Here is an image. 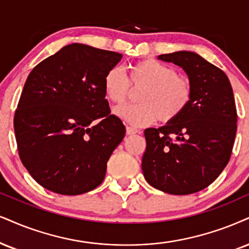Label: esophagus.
Wrapping results in <instances>:
<instances>
[{
	"instance_id": "esophagus-1",
	"label": "esophagus",
	"mask_w": 249,
	"mask_h": 249,
	"mask_svg": "<svg viewBox=\"0 0 249 249\" xmlns=\"http://www.w3.org/2000/svg\"><path fill=\"white\" fill-rule=\"evenodd\" d=\"M125 131H127V135H135V134L139 133V130L135 129V128H133V127H128V125H127V128H125Z\"/></svg>"
}]
</instances>
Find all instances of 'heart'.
Listing matches in <instances>:
<instances>
[{
    "label": "heart",
    "instance_id": "b5f03b06",
    "mask_svg": "<svg viewBox=\"0 0 249 249\" xmlns=\"http://www.w3.org/2000/svg\"><path fill=\"white\" fill-rule=\"evenodd\" d=\"M131 89L140 91L137 105L115 108V114L135 127L152 124L157 120L167 124L179 118L189 106L193 85L188 77L157 60H142L129 67L128 77L124 70L113 67L104 78L106 98L120 105L128 99Z\"/></svg>",
    "mask_w": 249,
    "mask_h": 249
}]
</instances>
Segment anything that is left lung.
<instances>
[{"label": "left lung", "mask_w": 249, "mask_h": 249, "mask_svg": "<svg viewBox=\"0 0 249 249\" xmlns=\"http://www.w3.org/2000/svg\"><path fill=\"white\" fill-rule=\"evenodd\" d=\"M185 70L193 97L185 112L160 128L144 130V178L156 189L188 195L207 188L231 157L237 108L228 76L194 52L159 55Z\"/></svg>", "instance_id": "1"}]
</instances>
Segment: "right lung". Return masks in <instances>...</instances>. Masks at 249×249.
<instances>
[{"label": "right lung", "instance_id": "add662e5", "mask_svg": "<svg viewBox=\"0 0 249 249\" xmlns=\"http://www.w3.org/2000/svg\"><path fill=\"white\" fill-rule=\"evenodd\" d=\"M122 55L71 44L33 68L15 112L19 158L40 186L61 195L97 188L125 135L110 114L104 78Z\"/></svg>", "mask_w": 249, "mask_h": 249}]
</instances>
